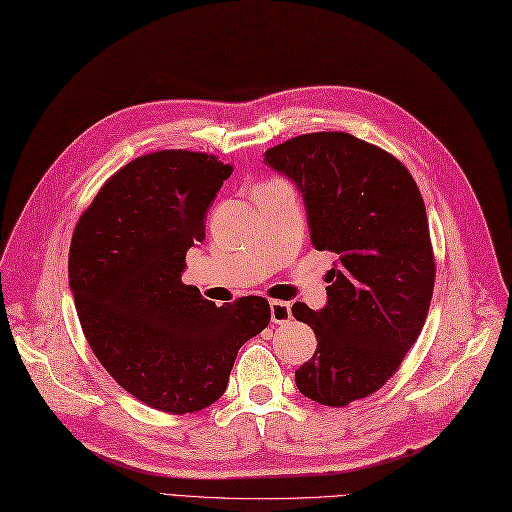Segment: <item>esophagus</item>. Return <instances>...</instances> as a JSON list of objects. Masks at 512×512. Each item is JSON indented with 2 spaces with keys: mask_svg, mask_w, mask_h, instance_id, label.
Wrapping results in <instances>:
<instances>
[{
  "mask_svg": "<svg viewBox=\"0 0 512 512\" xmlns=\"http://www.w3.org/2000/svg\"><path fill=\"white\" fill-rule=\"evenodd\" d=\"M292 318V307L285 300H270V320L274 324H285Z\"/></svg>",
  "mask_w": 512,
  "mask_h": 512,
  "instance_id": "34e87169",
  "label": "esophagus"
}]
</instances>
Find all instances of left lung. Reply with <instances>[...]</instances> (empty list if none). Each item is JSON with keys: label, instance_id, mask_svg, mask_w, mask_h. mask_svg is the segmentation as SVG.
<instances>
[{"label": "left lung", "instance_id": "1", "mask_svg": "<svg viewBox=\"0 0 512 512\" xmlns=\"http://www.w3.org/2000/svg\"><path fill=\"white\" fill-rule=\"evenodd\" d=\"M264 162L303 194L316 251L337 255L324 309L292 307L318 339L296 387L326 406L368 398L398 372L428 316L437 268L422 194L400 160L344 131L296 136Z\"/></svg>", "mask_w": 512, "mask_h": 512}]
</instances>
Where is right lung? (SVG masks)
Here are the masks:
<instances>
[{"mask_svg":"<svg viewBox=\"0 0 512 512\" xmlns=\"http://www.w3.org/2000/svg\"><path fill=\"white\" fill-rule=\"evenodd\" d=\"M231 173L216 155L147 153L103 183L73 231L69 285L88 344L116 383L157 411L214 404L242 344L270 322L266 298L216 307L181 283Z\"/></svg>","mask_w":512,"mask_h":512,"instance_id":"right-lung-1","label":"right lung"}]
</instances>
